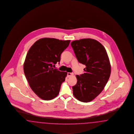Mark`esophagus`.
<instances>
[{
    "label": "esophagus",
    "mask_w": 134,
    "mask_h": 134,
    "mask_svg": "<svg viewBox=\"0 0 134 134\" xmlns=\"http://www.w3.org/2000/svg\"><path fill=\"white\" fill-rule=\"evenodd\" d=\"M73 73H71V72H68L67 73V77H71V76H72L73 75Z\"/></svg>",
    "instance_id": "obj_1"
}]
</instances>
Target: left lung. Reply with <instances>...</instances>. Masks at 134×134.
<instances>
[{
    "label": "left lung",
    "mask_w": 134,
    "mask_h": 134,
    "mask_svg": "<svg viewBox=\"0 0 134 134\" xmlns=\"http://www.w3.org/2000/svg\"><path fill=\"white\" fill-rule=\"evenodd\" d=\"M71 47L79 63L86 65L85 73L76 75L73 94L78 100L88 102L102 92L110 78L111 67L103 45L95 39L84 38L71 42Z\"/></svg>",
    "instance_id": "8db88e82"
}]
</instances>
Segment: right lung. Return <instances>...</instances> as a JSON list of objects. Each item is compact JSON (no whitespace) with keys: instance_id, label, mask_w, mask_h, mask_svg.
<instances>
[{"instance_id":"1","label":"right lung","mask_w":134,"mask_h":134,"mask_svg":"<svg viewBox=\"0 0 134 134\" xmlns=\"http://www.w3.org/2000/svg\"><path fill=\"white\" fill-rule=\"evenodd\" d=\"M71 40L52 38L38 40L28 51L24 71L30 87L40 98L52 99L58 95L67 72L54 69Z\"/></svg>"}]
</instances>
